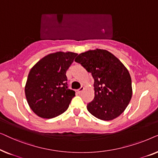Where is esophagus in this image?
Here are the masks:
<instances>
[{"mask_svg":"<svg viewBox=\"0 0 158 158\" xmlns=\"http://www.w3.org/2000/svg\"><path fill=\"white\" fill-rule=\"evenodd\" d=\"M83 90H84V88H83V87H81V88H80V89L77 90V93H78L79 94H81V93L83 91Z\"/></svg>","mask_w":158,"mask_h":158,"instance_id":"1","label":"esophagus"}]
</instances>
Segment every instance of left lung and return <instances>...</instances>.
Instances as JSON below:
<instances>
[{
	"label": "left lung",
	"instance_id": "left-lung-1",
	"mask_svg": "<svg viewBox=\"0 0 158 158\" xmlns=\"http://www.w3.org/2000/svg\"><path fill=\"white\" fill-rule=\"evenodd\" d=\"M75 61L94 79V98L87 104L88 111L104 121L120 116L132 96L131 76L124 64L112 53L101 49L80 54Z\"/></svg>",
	"mask_w": 158,
	"mask_h": 158
}]
</instances>
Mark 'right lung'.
<instances>
[{
  "label": "right lung",
  "instance_id": "add662e5",
  "mask_svg": "<svg viewBox=\"0 0 158 158\" xmlns=\"http://www.w3.org/2000/svg\"><path fill=\"white\" fill-rule=\"evenodd\" d=\"M77 53L57 52L38 61L30 70L25 85L29 107L38 116L52 118L68 109L75 91L68 89L66 71Z\"/></svg>",
  "mask_w": 158,
  "mask_h": 158
}]
</instances>
